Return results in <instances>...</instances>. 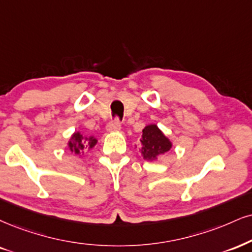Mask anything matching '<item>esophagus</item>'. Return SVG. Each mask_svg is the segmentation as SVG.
<instances>
[{
	"instance_id": "34e87169",
	"label": "esophagus",
	"mask_w": 252,
	"mask_h": 252,
	"mask_svg": "<svg viewBox=\"0 0 252 252\" xmlns=\"http://www.w3.org/2000/svg\"><path fill=\"white\" fill-rule=\"evenodd\" d=\"M106 128H107V131H108V132L119 131V129L121 128V124H120V121L118 120V119L113 120V121H111V123H108V124H107Z\"/></svg>"
}]
</instances>
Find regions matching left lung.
Listing matches in <instances>:
<instances>
[{"label":"left lung","mask_w":252,"mask_h":252,"mask_svg":"<svg viewBox=\"0 0 252 252\" xmlns=\"http://www.w3.org/2000/svg\"><path fill=\"white\" fill-rule=\"evenodd\" d=\"M140 152L147 161L157 160L158 157L167 153L172 148V142L161 132L157 125H148L142 129L140 139Z\"/></svg>","instance_id":"obj_1"}]
</instances>
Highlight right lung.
<instances>
[{"instance_id": "1", "label": "right lung", "mask_w": 252, "mask_h": 252, "mask_svg": "<svg viewBox=\"0 0 252 252\" xmlns=\"http://www.w3.org/2000/svg\"><path fill=\"white\" fill-rule=\"evenodd\" d=\"M97 139L94 136H84L80 134V132H74L72 136H71L69 141V148L72 153L80 155L84 154V148H88V150H91L97 144Z\"/></svg>"}]
</instances>
